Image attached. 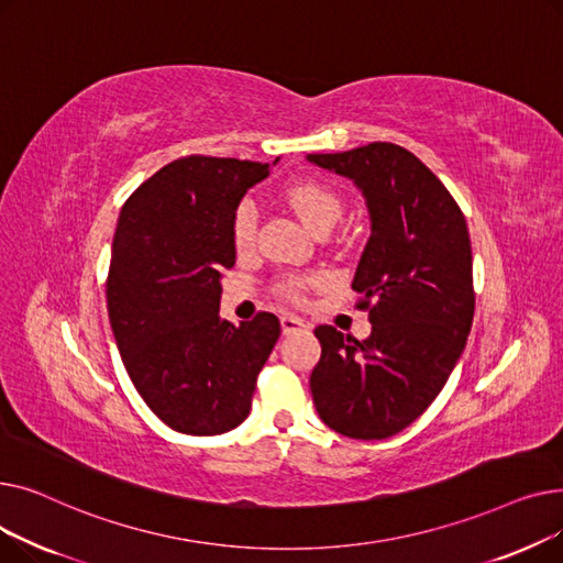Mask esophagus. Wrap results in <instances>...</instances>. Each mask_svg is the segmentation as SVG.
Returning a JSON list of instances; mask_svg holds the SVG:
<instances>
[{
	"instance_id": "34e87169",
	"label": "esophagus",
	"mask_w": 563,
	"mask_h": 563,
	"mask_svg": "<svg viewBox=\"0 0 563 563\" xmlns=\"http://www.w3.org/2000/svg\"><path fill=\"white\" fill-rule=\"evenodd\" d=\"M280 327H283V333L289 335V333H297V331H306L308 323L301 317H297V314H283L280 317Z\"/></svg>"
}]
</instances>
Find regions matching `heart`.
Segmentation results:
<instances>
[{"label":"heart","mask_w":563,"mask_h":563,"mask_svg":"<svg viewBox=\"0 0 563 563\" xmlns=\"http://www.w3.org/2000/svg\"><path fill=\"white\" fill-rule=\"evenodd\" d=\"M287 202L291 210L299 214V219L314 232L321 228H333L342 214V202L333 189L321 185L317 180H303L291 185L287 191ZM257 228V210L251 200L240 202L232 217V240L236 249H246L255 240ZM306 287V280H291L287 285V294H299V289Z\"/></svg>","instance_id":"heart-1"}]
</instances>
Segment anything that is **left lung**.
I'll list each match as a JSON object with an SVG mask.
<instances>
[{"label":"left lung","mask_w":563,"mask_h":563,"mask_svg":"<svg viewBox=\"0 0 563 563\" xmlns=\"http://www.w3.org/2000/svg\"><path fill=\"white\" fill-rule=\"evenodd\" d=\"M310 164L363 194L369 240L351 287L369 308L358 342L333 327L314 335L310 374L323 424L356 440H383L416 422L456 367L475 314L465 217L438 177L406 147L376 141Z\"/></svg>","instance_id":"1"}]
</instances>
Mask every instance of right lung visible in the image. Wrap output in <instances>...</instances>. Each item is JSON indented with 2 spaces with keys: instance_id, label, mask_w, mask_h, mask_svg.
Wrapping results in <instances>:
<instances>
[{
  "instance_id": "obj_1",
  "label": "right lung",
  "mask_w": 563,
  "mask_h": 563,
  "mask_svg": "<svg viewBox=\"0 0 563 563\" xmlns=\"http://www.w3.org/2000/svg\"><path fill=\"white\" fill-rule=\"evenodd\" d=\"M266 175L269 164L260 162L175 159L118 217L107 278L111 331L136 393L173 431L240 427L280 335L272 312L236 327L219 314L221 278L236 257L234 210Z\"/></svg>"
}]
</instances>
